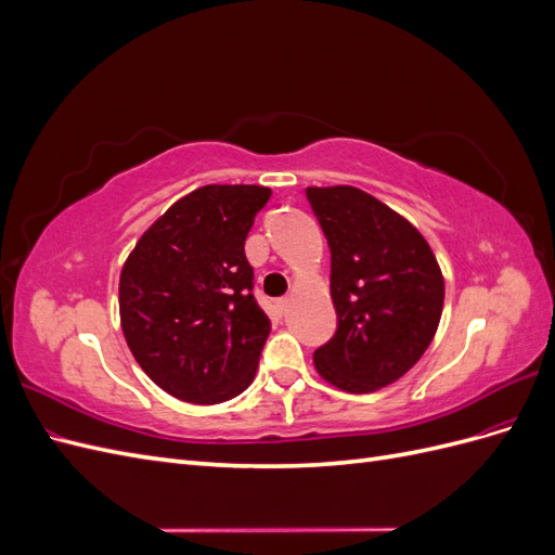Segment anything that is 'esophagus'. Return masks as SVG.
<instances>
[{"label":"esophagus","mask_w":555,"mask_h":555,"mask_svg":"<svg viewBox=\"0 0 555 555\" xmlns=\"http://www.w3.org/2000/svg\"><path fill=\"white\" fill-rule=\"evenodd\" d=\"M278 310L284 314V312H287L289 310V306H292V298H287V296H284V298H278Z\"/></svg>","instance_id":"obj_1"}]
</instances>
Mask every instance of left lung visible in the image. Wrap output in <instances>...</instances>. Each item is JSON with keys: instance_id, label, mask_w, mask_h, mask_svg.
I'll return each mask as SVG.
<instances>
[{"instance_id": "8db88e82", "label": "left lung", "mask_w": 555, "mask_h": 555, "mask_svg": "<svg viewBox=\"0 0 555 555\" xmlns=\"http://www.w3.org/2000/svg\"><path fill=\"white\" fill-rule=\"evenodd\" d=\"M331 247L338 331L314 349V367L347 393H371L424 357L444 306L430 245L405 217L349 184L308 188Z\"/></svg>"}]
</instances>
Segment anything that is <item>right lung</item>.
Masks as SVG:
<instances>
[{
    "mask_svg": "<svg viewBox=\"0 0 555 555\" xmlns=\"http://www.w3.org/2000/svg\"><path fill=\"white\" fill-rule=\"evenodd\" d=\"M271 198L261 184H206L139 238L120 273V324L159 389L194 405L243 393L271 319L251 294L245 238Z\"/></svg>",
    "mask_w": 555,
    "mask_h": 555,
    "instance_id": "1",
    "label": "right lung"
}]
</instances>
